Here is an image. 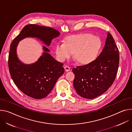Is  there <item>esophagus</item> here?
I'll use <instances>...</instances> for the list:
<instances>
[{
  "instance_id": "obj_1",
  "label": "esophagus",
  "mask_w": 132,
  "mask_h": 132,
  "mask_svg": "<svg viewBox=\"0 0 132 132\" xmlns=\"http://www.w3.org/2000/svg\"><path fill=\"white\" fill-rule=\"evenodd\" d=\"M64 68H65V70L66 71H69L70 70V67L68 66H67V65H65V66H64Z\"/></svg>"
}]
</instances>
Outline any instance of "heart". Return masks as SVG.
I'll return each instance as SVG.
<instances>
[{"mask_svg":"<svg viewBox=\"0 0 132 132\" xmlns=\"http://www.w3.org/2000/svg\"><path fill=\"white\" fill-rule=\"evenodd\" d=\"M101 47L100 39L91 34H81L67 37L65 43L55 47L57 59L64 62L74 52V57L81 64H88L96 57Z\"/></svg>","mask_w":132,"mask_h":132,"instance_id":"b5f03b06","label":"heart"}]
</instances>
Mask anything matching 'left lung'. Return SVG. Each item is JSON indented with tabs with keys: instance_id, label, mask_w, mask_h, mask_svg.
<instances>
[{
	"instance_id": "left-lung-1",
	"label": "left lung",
	"mask_w": 132,
	"mask_h": 132,
	"mask_svg": "<svg viewBox=\"0 0 132 132\" xmlns=\"http://www.w3.org/2000/svg\"><path fill=\"white\" fill-rule=\"evenodd\" d=\"M119 61L118 49L112 35L108 32L104 49L96 59L73 69L77 93L82 97L93 99L106 92L116 78Z\"/></svg>"
}]
</instances>
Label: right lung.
<instances>
[{
  "label": "right lung",
  "mask_w": 132,
  "mask_h": 132,
  "mask_svg": "<svg viewBox=\"0 0 132 132\" xmlns=\"http://www.w3.org/2000/svg\"><path fill=\"white\" fill-rule=\"evenodd\" d=\"M60 32L51 27L29 24L25 26L12 42L8 56V67L10 76L16 86L25 94L35 99H42L48 95L57 79L64 73L63 64L56 60L43 46V55L36 63L26 65L22 63L16 54L18 42L26 37L40 39L50 46L52 40Z\"/></svg>",
  "instance_id": "right-lung-1"
}]
</instances>
